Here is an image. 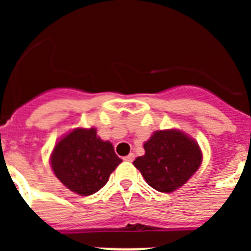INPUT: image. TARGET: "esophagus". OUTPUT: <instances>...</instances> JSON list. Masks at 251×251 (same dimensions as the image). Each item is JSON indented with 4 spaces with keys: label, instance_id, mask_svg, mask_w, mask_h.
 Segmentation results:
<instances>
[{
    "label": "esophagus",
    "instance_id": "34e87169",
    "mask_svg": "<svg viewBox=\"0 0 251 251\" xmlns=\"http://www.w3.org/2000/svg\"><path fill=\"white\" fill-rule=\"evenodd\" d=\"M124 161H127V162H133L134 161V154L133 153H130V154H128V156L124 157Z\"/></svg>",
    "mask_w": 251,
    "mask_h": 251
}]
</instances>
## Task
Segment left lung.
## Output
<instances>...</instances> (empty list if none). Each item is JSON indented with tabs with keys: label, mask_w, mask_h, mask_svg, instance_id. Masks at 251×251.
I'll return each mask as SVG.
<instances>
[{
	"label": "left lung",
	"mask_w": 251,
	"mask_h": 251,
	"mask_svg": "<svg viewBox=\"0 0 251 251\" xmlns=\"http://www.w3.org/2000/svg\"><path fill=\"white\" fill-rule=\"evenodd\" d=\"M146 154L133 165L146 182L159 192L181 187L199 170L202 154L196 142L176 129L157 130L145 143Z\"/></svg>",
	"instance_id": "1"
}]
</instances>
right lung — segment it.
<instances>
[{"instance_id": "add662e5", "label": "right lung", "mask_w": 251, "mask_h": 251, "mask_svg": "<svg viewBox=\"0 0 251 251\" xmlns=\"http://www.w3.org/2000/svg\"><path fill=\"white\" fill-rule=\"evenodd\" d=\"M122 162L112 143L97 137L94 128H77L55 146L51 166L64 186L89 196L99 191Z\"/></svg>"}]
</instances>
